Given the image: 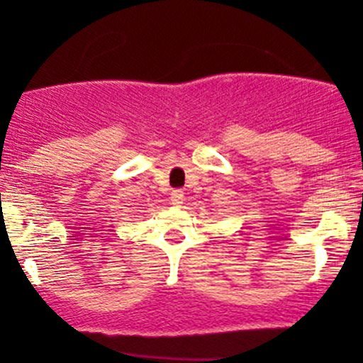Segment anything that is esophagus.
Wrapping results in <instances>:
<instances>
[{
	"label": "esophagus",
	"instance_id": "34e87169",
	"mask_svg": "<svg viewBox=\"0 0 363 363\" xmlns=\"http://www.w3.org/2000/svg\"><path fill=\"white\" fill-rule=\"evenodd\" d=\"M169 202L173 206H182L183 204V192L182 190H173V192H171V197H169Z\"/></svg>",
	"mask_w": 363,
	"mask_h": 363
}]
</instances>
